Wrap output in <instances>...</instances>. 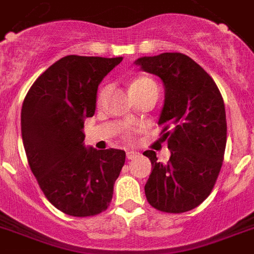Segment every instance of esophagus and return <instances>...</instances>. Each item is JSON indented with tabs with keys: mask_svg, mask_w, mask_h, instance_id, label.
Here are the masks:
<instances>
[{
	"mask_svg": "<svg viewBox=\"0 0 254 254\" xmlns=\"http://www.w3.org/2000/svg\"><path fill=\"white\" fill-rule=\"evenodd\" d=\"M136 157H139V153L135 152V150H127V158L128 160H133Z\"/></svg>",
	"mask_w": 254,
	"mask_h": 254,
	"instance_id": "34e87169",
	"label": "esophagus"
}]
</instances>
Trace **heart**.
Wrapping results in <instances>:
<instances>
[{
  "label": "heart",
  "mask_w": 254,
  "mask_h": 254,
  "mask_svg": "<svg viewBox=\"0 0 254 254\" xmlns=\"http://www.w3.org/2000/svg\"><path fill=\"white\" fill-rule=\"evenodd\" d=\"M148 85H156V84H154V83L150 80L149 77L137 76V77H135L133 80H132L131 85H129V89H131V91H133V89H136V88L148 87ZM108 89H109L108 85H105V87H102L101 89L98 91V93H97V105H101L102 102H104L105 97H106V93H108Z\"/></svg>",
  "instance_id": "1"
}]
</instances>
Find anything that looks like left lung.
<instances>
[{
	"mask_svg": "<svg viewBox=\"0 0 254 254\" xmlns=\"http://www.w3.org/2000/svg\"><path fill=\"white\" fill-rule=\"evenodd\" d=\"M142 71L157 75L165 87L158 125L171 152L167 163L156 152L142 154L152 162L145 184L146 200L157 210L184 213L210 194L225 156L227 123L225 102L206 71L182 53H162L135 61Z\"/></svg>",
	"mask_w": 254,
	"mask_h": 254,
	"instance_id": "obj_1",
	"label": "left lung"
}]
</instances>
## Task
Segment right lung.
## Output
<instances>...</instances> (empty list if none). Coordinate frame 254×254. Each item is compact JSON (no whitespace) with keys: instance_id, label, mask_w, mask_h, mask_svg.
<instances>
[{"instance_id":"1","label":"right lung","mask_w":254,"mask_h":254,"mask_svg":"<svg viewBox=\"0 0 254 254\" xmlns=\"http://www.w3.org/2000/svg\"><path fill=\"white\" fill-rule=\"evenodd\" d=\"M122 57L66 56L29 88L20 114L27 160L50 204L72 217L106 210L125 165L121 149L84 145V119L93 117L98 84Z\"/></svg>"}]
</instances>
